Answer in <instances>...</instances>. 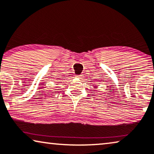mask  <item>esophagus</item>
Listing matches in <instances>:
<instances>
[{
  "instance_id": "esophagus-1",
  "label": "esophagus",
  "mask_w": 154,
  "mask_h": 154,
  "mask_svg": "<svg viewBox=\"0 0 154 154\" xmlns=\"http://www.w3.org/2000/svg\"><path fill=\"white\" fill-rule=\"evenodd\" d=\"M77 77L79 78V79H80V78H82V75H77Z\"/></svg>"
}]
</instances>
